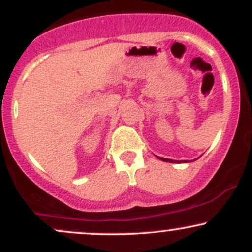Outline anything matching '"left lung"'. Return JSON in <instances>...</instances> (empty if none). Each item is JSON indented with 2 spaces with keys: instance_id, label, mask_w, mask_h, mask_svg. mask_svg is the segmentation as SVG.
<instances>
[{
  "instance_id": "obj_1",
  "label": "left lung",
  "mask_w": 252,
  "mask_h": 252,
  "mask_svg": "<svg viewBox=\"0 0 252 252\" xmlns=\"http://www.w3.org/2000/svg\"><path fill=\"white\" fill-rule=\"evenodd\" d=\"M158 158H160L161 161H164V162H170V163H186V162H192V161H189V160H170V158H160V156H158ZM194 161V160H193Z\"/></svg>"
}]
</instances>
